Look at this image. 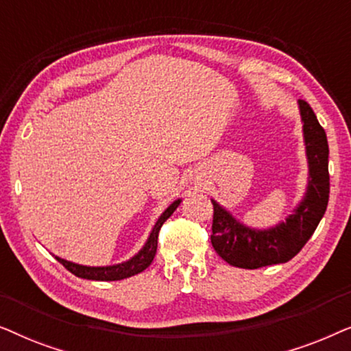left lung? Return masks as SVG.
<instances>
[{
  "label": "left lung",
  "instance_id": "obj_1",
  "mask_svg": "<svg viewBox=\"0 0 351 351\" xmlns=\"http://www.w3.org/2000/svg\"><path fill=\"white\" fill-rule=\"evenodd\" d=\"M304 142L308 161V185L305 196L292 214L275 227L251 228L234 219L217 201L214 204L210 243L230 265L261 268L289 262L300 252L323 219L329 201V145L324 129L305 100H299Z\"/></svg>",
  "mask_w": 351,
  "mask_h": 351
}]
</instances>
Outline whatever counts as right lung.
I'll list each match as a JSON object with an SVG mask.
<instances>
[{
  "label": "right lung",
  "instance_id": "obj_1",
  "mask_svg": "<svg viewBox=\"0 0 351 351\" xmlns=\"http://www.w3.org/2000/svg\"><path fill=\"white\" fill-rule=\"evenodd\" d=\"M182 199H176L169 208H167L165 213L160 215V219L156 220L155 227H153L150 237H148L147 243L143 244V247L138 251L136 256L129 258L126 262L117 263V265H108V267H86L80 265V263H73L65 261V258L56 257L62 265H64L70 273H73L75 276L83 278V280H94V281H118L124 280V278L134 276L137 273L145 270V268L150 265L155 258L156 247H158V233H160V228L162 223L166 222L167 219L171 217L172 213L179 208Z\"/></svg>",
  "mask_w": 351,
  "mask_h": 351
}]
</instances>
